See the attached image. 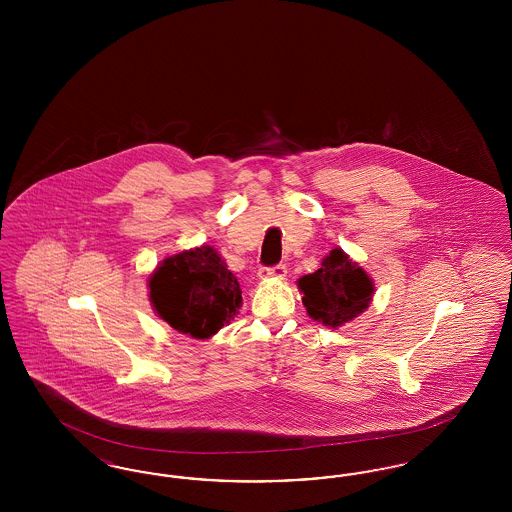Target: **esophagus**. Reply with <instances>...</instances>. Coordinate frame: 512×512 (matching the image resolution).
<instances>
[{"mask_svg": "<svg viewBox=\"0 0 512 512\" xmlns=\"http://www.w3.org/2000/svg\"><path fill=\"white\" fill-rule=\"evenodd\" d=\"M288 268L286 265H276V267H261L259 268V278L261 280H268V278H278L282 280L286 276Z\"/></svg>", "mask_w": 512, "mask_h": 512, "instance_id": "obj_1", "label": "esophagus"}]
</instances>
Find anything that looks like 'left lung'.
Instances as JSON below:
<instances>
[{"mask_svg": "<svg viewBox=\"0 0 512 512\" xmlns=\"http://www.w3.org/2000/svg\"><path fill=\"white\" fill-rule=\"evenodd\" d=\"M309 317L338 328L365 313L372 301V278L343 249L326 255L320 268L297 280Z\"/></svg>", "mask_w": 512, "mask_h": 512, "instance_id": "8db88e82", "label": "left lung"}]
</instances>
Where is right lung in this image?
<instances>
[{"mask_svg": "<svg viewBox=\"0 0 512 512\" xmlns=\"http://www.w3.org/2000/svg\"><path fill=\"white\" fill-rule=\"evenodd\" d=\"M147 286L155 313L195 340L215 336L242 307L240 282L211 245L167 257Z\"/></svg>", "mask_w": 512, "mask_h": 512, "instance_id": "add662e5", "label": "right lung"}]
</instances>
